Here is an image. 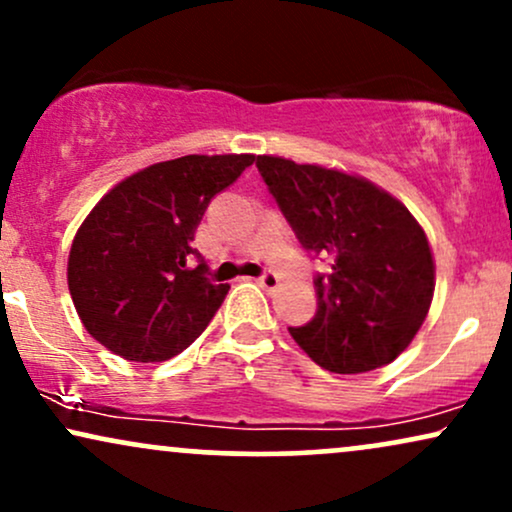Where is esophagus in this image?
I'll list each match as a JSON object with an SVG mask.
<instances>
[{"label": "esophagus", "mask_w": 512, "mask_h": 512, "mask_svg": "<svg viewBox=\"0 0 512 512\" xmlns=\"http://www.w3.org/2000/svg\"><path fill=\"white\" fill-rule=\"evenodd\" d=\"M257 284L262 286V289H267V291H274L276 286H279V276H276L274 272H264L260 279H257Z\"/></svg>", "instance_id": "esophagus-1"}]
</instances>
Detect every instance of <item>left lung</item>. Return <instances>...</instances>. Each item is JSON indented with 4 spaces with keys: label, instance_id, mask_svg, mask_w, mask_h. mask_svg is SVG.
Masks as SVG:
<instances>
[{
    "label": "left lung",
    "instance_id": "1",
    "mask_svg": "<svg viewBox=\"0 0 512 512\" xmlns=\"http://www.w3.org/2000/svg\"><path fill=\"white\" fill-rule=\"evenodd\" d=\"M269 195L310 255L332 260L313 279L317 310L291 337L330 373H366L407 349L433 298L424 228L373 182L257 156Z\"/></svg>",
    "mask_w": 512,
    "mask_h": 512
}]
</instances>
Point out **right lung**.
Segmentation results:
<instances>
[{
    "label": "right lung",
    "instance_id": "right-lung-1",
    "mask_svg": "<svg viewBox=\"0 0 512 512\" xmlns=\"http://www.w3.org/2000/svg\"><path fill=\"white\" fill-rule=\"evenodd\" d=\"M255 156H182L129 175L93 207L69 252V293L96 342L168 361L207 330L228 293L192 248L209 202Z\"/></svg>",
    "mask_w": 512,
    "mask_h": 512
}]
</instances>
